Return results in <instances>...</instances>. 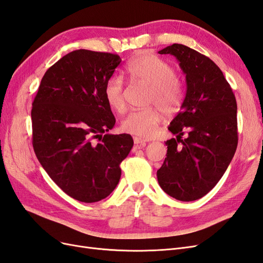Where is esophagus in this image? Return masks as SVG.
Returning <instances> with one entry per match:
<instances>
[{
    "mask_svg": "<svg viewBox=\"0 0 263 263\" xmlns=\"http://www.w3.org/2000/svg\"><path fill=\"white\" fill-rule=\"evenodd\" d=\"M134 142H135V145L140 146V147H144V146H146V144H147V140H146V139H142V138L135 137V138H134Z\"/></svg>",
    "mask_w": 263,
    "mask_h": 263,
    "instance_id": "34e87169",
    "label": "esophagus"
}]
</instances>
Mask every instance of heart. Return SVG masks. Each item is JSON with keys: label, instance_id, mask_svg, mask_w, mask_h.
Segmentation results:
<instances>
[{"label": "heart", "instance_id": "obj_1", "mask_svg": "<svg viewBox=\"0 0 263 263\" xmlns=\"http://www.w3.org/2000/svg\"><path fill=\"white\" fill-rule=\"evenodd\" d=\"M125 72L129 80L150 87L148 104L160 107L165 114L176 113L181 106L183 90L173 67L151 53H141L126 65ZM104 98L107 105L117 113H123L126 104L124 85L121 78H109L104 85ZM161 121L160 110L156 107L133 110L122 122L125 133L148 138L156 133Z\"/></svg>", "mask_w": 263, "mask_h": 263}]
</instances>
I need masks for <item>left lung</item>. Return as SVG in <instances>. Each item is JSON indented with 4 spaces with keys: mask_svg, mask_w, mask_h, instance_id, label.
<instances>
[{
    "mask_svg": "<svg viewBox=\"0 0 263 263\" xmlns=\"http://www.w3.org/2000/svg\"><path fill=\"white\" fill-rule=\"evenodd\" d=\"M159 53L177 58L185 74L186 93L169 126L177 138L165 141L166 158L157 178L168 195L195 201L217 184L236 153L237 103L221 70L209 57L180 44Z\"/></svg>",
    "mask_w": 263,
    "mask_h": 263,
    "instance_id": "1",
    "label": "left lung"
}]
</instances>
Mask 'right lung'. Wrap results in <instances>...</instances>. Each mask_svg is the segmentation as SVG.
<instances>
[{
  "instance_id": "obj_1",
  "label": "right lung",
  "mask_w": 263,
  "mask_h": 263,
  "mask_svg": "<svg viewBox=\"0 0 263 263\" xmlns=\"http://www.w3.org/2000/svg\"><path fill=\"white\" fill-rule=\"evenodd\" d=\"M121 61L108 52H69L46 71L33 102L36 157L77 201L94 203L112 193L121 179L119 164L134 145L128 134H107L115 117L104 85Z\"/></svg>"
}]
</instances>
